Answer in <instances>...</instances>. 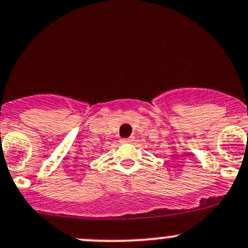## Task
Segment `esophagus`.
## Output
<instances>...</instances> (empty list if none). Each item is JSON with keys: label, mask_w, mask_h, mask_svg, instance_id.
I'll list each match as a JSON object with an SVG mask.
<instances>
[{"label": "esophagus", "mask_w": 248, "mask_h": 248, "mask_svg": "<svg viewBox=\"0 0 248 248\" xmlns=\"http://www.w3.org/2000/svg\"><path fill=\"white\" fill-rule=\"evenodd\" d=\"M132 141V137H127V139H121V142H124V143H126V142H130Z\"/></svg>", "instance_id": "obj_1"}]
</instances>
